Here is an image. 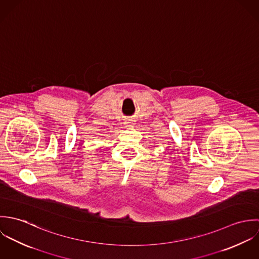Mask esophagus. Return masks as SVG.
Wrapping results in <instances>:
<instances>
[{"label":"esophagus","mask_w":259,"mask_h":259,"mask_svg":"<svg viewBox=\"0 0 259 259\" xmlns=\"http://www.w3.org/2000/svg\"><path fill=\"white\" fill-rule=\"evenodd\" d=\"M125 123H126V124H131V123H132V122H131V121H126V122H125ZM127 126H131V125H127Z\"/></svg>","instance_id":"1"}]
</instances>
